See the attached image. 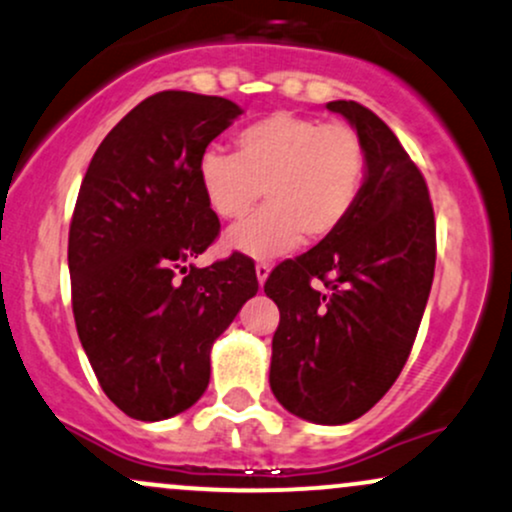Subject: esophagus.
Wrapping results in <instances>:
<instances>
[{
  "label": "esophagus",
  "mask_w": 512,
  "mask_h": 512,
  "mask_svg": "<svg viewBox=\"0 0 512 512\" xmlns=\"http://www.w3.org/2000/svg\"><path fill=\"white\" fill-rule=\"evenodd\" d=\"M269 272H272V264H269V262H257L255 274H257V281H260V286L264 284V281H267Z\"/></svg>",
  "instance_id": "1"
}]
</instances>
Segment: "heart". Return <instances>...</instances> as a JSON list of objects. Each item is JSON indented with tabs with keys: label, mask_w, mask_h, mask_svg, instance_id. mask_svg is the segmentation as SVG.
<instances>
[{
	"label": "heart",
	"mask_w": 512,
	"mask_h": 512,
	"mask_svg": "<svg viewBox=\"0 0 512 512\" xmlns=\"http://www.w3.org/2000/svg\"><path fill=\"white\" fill-rule=\"evenodd\" d=\"M197 180L219 219H240L267 199V207L233 226L223 245L248 257L284 255L308 240L334 236L361 197L366 149L356 129L315 117L274 113L240 129L236 154L207 149Z\"/></svg>",
	"instance_id": "b5f03b06"
}]
</instances>
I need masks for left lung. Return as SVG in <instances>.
<instances>
[{"label":"left lung","mask_w":512,"mask_h":512,"mask_svg":"<svg viewBox=\"0 0 512 512\" xmlns=\"http://www.w3.org/2000/svg\"><path fill=\"white\" fill-rule=\"evenodd\" d=\"M366 149L344 226L269 274L279 308L269 385L291 414L339 426L380 402L407 363L436 269V219L421 170L378 115L332 101ZM313 280L328 291L317 292Z\"/></svg>","instance_id":"left-lung-1"}]
</instances>
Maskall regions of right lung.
<instances>
[{"instance_id": "add662e5", "label": "right lung", "mask_w": 512, "mask_h": 512, "mask_svg": "<svg viewBox=\"0 0 512 512\" xmlns=\"http://www.w3.org/2000/svg\"><path fill=\"white\" fill-rule=\"evenodd\" d=\"M240 113L219 96H149L110 129L81 182L69 226L76 332L105 395L137 421L170 419L204 395L211 346L257 293L248 257L185 267L221 228L197 161Z\"/></svg>"}]
</instances>
